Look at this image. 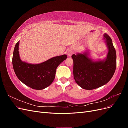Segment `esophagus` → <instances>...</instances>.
<instances>
[{
  "instance_id": "34e87169",
  "label": "esophagus",
  "mask_w": 128,
  "mask_h": 128,
  "mask_svg": "<svg viewBox=\"0 0 128 128\" xmlns=\"http://www.w3.org/2000/svg\"><path fill=\"white\" fill-rule=\"evenodd\" d=\"M73 53V52L72 51H68V55L69 56H71L72 55V54Z\"/></svg>"
}]
</instances>
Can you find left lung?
Masks as SVG:
<instances>
[{
    "label": "left lung",
    "instance_id": "left-lung-1",
    "mask_svg": "<svg viewBox=\"0 0 128 128\" xmlns=\"http://www.w3.org/2000/svg\"><path fill=\"white\" fill-rule=\"evenodd\" d=\"M104 38L108 48L107 58L94 61L88 53L72 54L74 78L80 86L93 90L107 83L113 77L116 67V54L111 38L104 34Z\"/></svg>",
    "mask_w": 128,
    "mask_h": 128
}]
</instances>
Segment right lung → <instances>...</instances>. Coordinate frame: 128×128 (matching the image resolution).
<instances>
[{
	"instance_id": "add662e5",
	"label": "right lung",
	"mask_w": 128,
	"mask_h": 128,
	"mask_svg": "<svg viewBox=\"0 0 128 128\" xmlns=\"http://www.w3.org/2000/svg\"><path fill=\"white\" fill-rule=\"evenodd\" d=\"M18 46L19 42L15 46L12 58L13 69L18 78L35 90H42L50 86L54 80L56 68L66 59L67 55L53 57L40 64H31L20 59Z\"/></svg>"
}]
</instances>
